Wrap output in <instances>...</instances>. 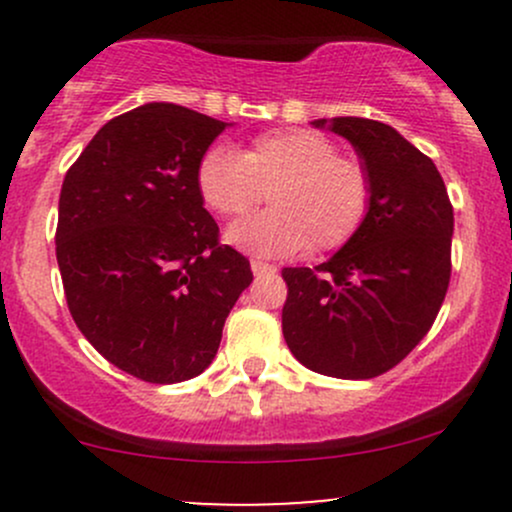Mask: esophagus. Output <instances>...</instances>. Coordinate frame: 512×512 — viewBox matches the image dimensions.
Here are the masks:
<instances>
[{
	"label": "esophagus",
	"instance_id": "obj_1",
	"mask_svg": "<svg viewBox=\"0 0 512 512\" xmlns=\"http://www.w3.org/2000/svg\"><path fill=\"white\" fill-rule=\"evenodd\" d=\"M250 269H252V274H255V276H264V274H274L276 272L274 264H267V262H260V260H252Z\"/></svg>",
	"mask_w": 512,
	"mask_h": 512
}]
</instances>
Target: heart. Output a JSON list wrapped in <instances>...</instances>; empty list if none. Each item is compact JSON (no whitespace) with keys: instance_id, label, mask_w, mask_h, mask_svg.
Instances as JSON below:
<instances>
[{"instance_id":"obj_1","label":"heart","mask_w":512,"mask_h":512,"mask_svg":"<svg viewBox=\"0 0 512 512\" xmlns=\"http://www.w3.org/2000/svg\"><path fill=\"white\" fill-rule=\"evenodd\" d=\"M197 190L214 214L236 219L267 192L269 211L233 223L226 243L255 257L330 252L356 236L370 209V175L313 129H276L243 151L216 144L199 158Z\"/></svg>"}]
</instances>
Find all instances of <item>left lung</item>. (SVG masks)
<instances>
[{"label":"left lung","mask_w":512,"mask_h":512,"mask_svg":"<svg viewBox=\"0 0 512 512\" xmlns=\"http://www.w3.org/2000/svg\"><path fill=\"white\" fill-rule=\"evenodd\" d=\"M310 125L349 139L373 195L363 226L330 260L281 272V330L305 368L368 380L395 368L436 320L450 284L452 204L436 163L385 122Z\"/></svg>","instance_id":"1"}]
</instances>
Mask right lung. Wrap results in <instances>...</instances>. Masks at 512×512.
I'll return each mask as SVG.
<instances>
[{
	"mask_svg": "<svg viewBox=\"0 0 512 512\" xmlns=\"http://www.w3.org/2000/svg\"><path fill=\"white\" fill-rule=\"evenodd\" d=\"M226 127L175 103L139 105L64 175L55 243L69 313L98 354L146 383L209 368L252 281L197 190L199 158Z\"/></svg>",
	"mask_w": 512,
	"mask_h": 512,
	"instance_id": "1",
	"label": "right lung"
}]
</instances>
